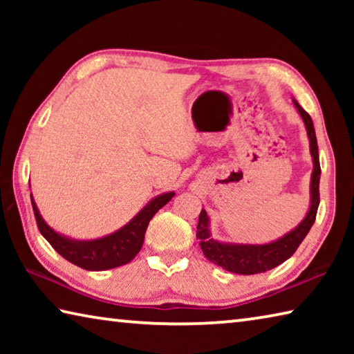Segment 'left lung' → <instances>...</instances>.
<instances>
[{
    "label": "left lung",
    "instance_id": "left-lung-1",
    "mask_svg": "<svg viewBox=\"0 0 354 354\" xmlns=\"http://www.w3.org/2000/svg\"><path fill=\"white\" fill-rule=\"evenodd\" d=\"M297 109L301 115L304 124L308 129V137L310 142V156L314 160V171L313 179H310V207L309 212L304 220L299 223L295 230L289 234H286L283 239L277 242L266 243V245H232V243H220L211 239L209 234V220L207 214L203 209L198 218V226H196V239H198L200 247L203 253L209 261L217 263L221 268L227 272L239 273V274H254L262 273L272 268L278 267L279 263L289 259V257L295 253L299 243L314 225L317 209H319L320 203V192H319V183H320V160H319V147H317V137L313 118L309 113L299 106L297 101H293Z\"/></svg>",
    "mask_w": 354,
    "mask_h": 354
}]
</instances>
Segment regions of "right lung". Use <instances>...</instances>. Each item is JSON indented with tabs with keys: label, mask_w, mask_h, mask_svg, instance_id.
Instances as JSON below:
<instances>
[{
	"label": "right lung",
	"mask_w": 354,
	"mask_h": 354,
	"mask_svg": "<svg viewBox=\"0 0 354 354\" xmlns=\"http://www.w3.org/2000/svg\"><path fill=\"white\" fill-rule=\"evenodd\" d=\"M173 196H175V192L159 195L158 198L149 201L127 226L122 227V230H118L117 232H113V234L106 236L103 239L87 242L70 241V239L57 234V232L53 231L51 227L45 223L44 218L40 217L39 209L35 206L32 196L31 203L40 234L50 242L51 247L55 248L64 259H67L68 262L75 263V266L84 268V270L101 272L124 266V263L134 259L143 245V239H145V231L149 220H151L153 215L158 212L160 207H164Z\"/></svg>",
	"instance_id": "1"
}]
</instances>
